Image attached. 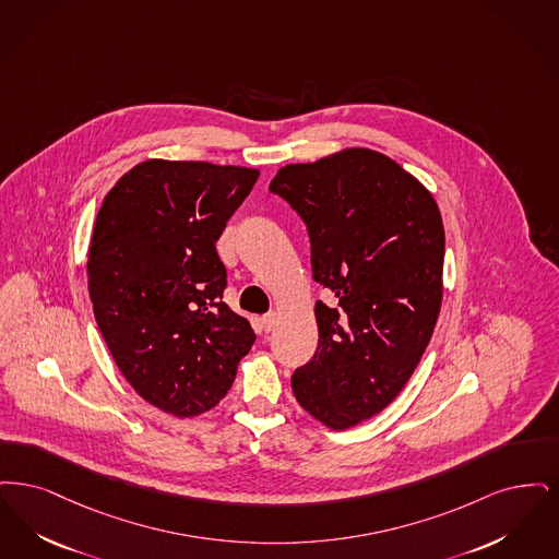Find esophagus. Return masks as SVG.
<instances>
[{"mask_svg": "<svg viewBox=\"0 0 559 559\" xmlns=\"http://www.w3.org/2000/svg\"><path fill=\"white\" fill-rule=\"evenodd\" d=\"M261 323H263V330H265V332H271V330L275 328V323H277V313L271 311L267 316L261 317Z\"/></svg>", "mask_w": 559, "mask_h": 559, "instance_id": "34e87169", "label": "esophagus"}]
</instances>
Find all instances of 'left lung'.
<instances>
[{
  "label": "left lung",
  "instance_id": "obj_1",
  "mask_svg": "<svg viewBox=\"0 0 559 559\" xmlns=\"http://www.w3.org/2000/svg\"><path fill=\"white\" fill-rule=\"evenodd\" d=\"M269 190L307 223L319 346L292 376L298 405L330 430L386 409L409 382L442 302L444 227L412 173L369 147L286 165Z\"/></svg>",
  "mask_w": 559,
  "mask_h": 559
}]
</instances>
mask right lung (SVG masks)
I'll list each match as a JSON object with an SVG mask.
<instances>
[{"label": "right lung", "mask_w": 559, "mask_h": 559, "mask_svg": "<svg viewBox=\"0 0 559 559\" xmlns=\"http://www.w3.org/2000/svg\"><path fill=\"white\" fill-rule=\"evenodd\" d=\"M259 170L150 158L127 170L97 213L87 288L97 328L133 390L175 417L211 412L254 344L215 242Z\"/></svg>", "instance_id": "add662e5"}]
</instances>
